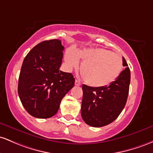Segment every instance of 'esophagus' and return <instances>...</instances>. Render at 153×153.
<instances>
[{
	"instance_id": "esophagus-1",
	"label": "esophagus",
	"mask_w": 153,
	"mask_h": 153,
	"mask_svg": "<svg viewBox=\"0 0 153 153\" xmlns=\"http://www.w3.org/2000/svg\"><path fill=\"white\" fill-rule=\"evenodd\" d=\"M75 85H76V86H81V83H80V82L79 81V80L76 79V80H75Z\"/></svg>"
}]
</instances>
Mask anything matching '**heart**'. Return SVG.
Instances as JSON below:
<instances>
[{
    "instance_id": "b5f03b06",
    "label": "heart",
    "mask_w": 153,
    "mask_h": 153,
    "mask_svg": "<svg viewBox=\"0 0 153 153\" xmlns=\"http://www.w3.org/2000/svg\"><path fill=\"white\" fill-rule=\"evenodd\" d=\"M65 62L68 69L77 68L79 60L82 76L88 85L103 87L114 82L123 69V58L104 48H84L74 51L68 49L65 53Z\"/></svg>"
}]
</instances>
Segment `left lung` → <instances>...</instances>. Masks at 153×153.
<instances>
[{"label": "left lung", "instance_id": "8db88e82", "mask_svg": "<svg viewBox=\"0 0 153 153\" xmlns=\"http://www.w3.org/2000/svg\"><path fill=\"white\" fill-rule=\"evenodd\" d=\"M123 65L126 68L110 85L103 87L82 85L81 115L89 126H106L115 121L123 111L127 100L131 79L130 69L123 57Z\"/></svg>", "mask_w": 153, "mask_h": 153}]
</instances>
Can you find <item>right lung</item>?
<instances>
[{
    "instance_id": "1",
    "label": "right lung",
    "mask_w": 153,
    "mask_h": 153,
    "mask_svg": "<svg viewBox=\"0 0 153 153\" xmlns=\"http://www.w3.org/2000/svg\"><path fill=\"white\" fill-rule=\"evenodd\" d=\"M63 49L60 39L45 40L34 47L24 59L18 93L26 111L34 117L53 116L61 100L74 86L73 75L59 69Z\"/></svg>"
}]
</instances>
